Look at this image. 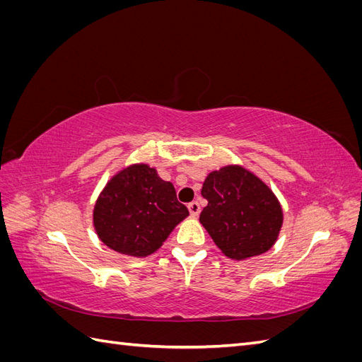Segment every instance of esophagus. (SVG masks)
I'll return each mask as SVG.
<instances>
[{
	"label": "esophagus",
	"mask_w": 362,
	"mask_h": 362,
	"mask_svg": "<svg viewBox=\"0 0 362 362\" xmlns=\"http://www.w3.org/2000/svg\"><path fill=\"white\" fill-rule=\"evenodd\" d=\"M189 211H190V216H192V217H198V216H199V211H201L199 202H196V201L190 202V204H189Z\"/></svg>",
	"instance_id": "34e87169"
}]
</instances>
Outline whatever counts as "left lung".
Masks as SVG:
<instances>
[{
    "label": "left lung",
    "mask_w": 362,
    "mask_h": 362,
    "mask_svg": "<svg viewBox=\"0 0 362 362\" xmlns=\"http://www.w3.org/2000/svg\"><path fill=\"white\" fill-rule=\"evenodd\" d=\"M201 194L208 205L199 222L216 246L234 259L267 252L276 242L282 210L267 185L238 166L208 175Z\"/></svg>",
    "instance_id": "obj_1"
}]
</instances>
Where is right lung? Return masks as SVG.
I'll return each instance as SVG.
<instances>
[{
  "mask_svg": "<svg viewBox=\"0 0 362 362\" xmlns=\"http://www.w3.org/2000/svg\"><path fill=\"white\" fill-rule=\"evenodd\" d=\"M187 216V206L178 202L172 182L160 180L156 169L146 164H136L105 185L95 205L93 223L110 249L146 257Z\"/></svg>",
  "mask_w": 362,
  "mask_h": 362,
  "instance_id": "obj_1",
  "label": "right lung"
}]
</instances>
